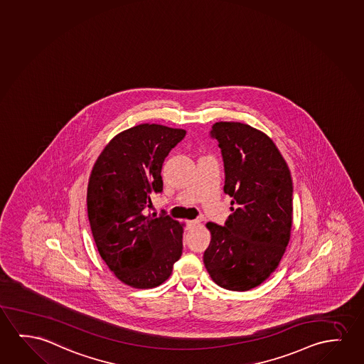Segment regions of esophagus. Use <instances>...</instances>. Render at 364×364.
<instances>
[{
    "instance_id": "esophagus-1",
    "label": "esophagus",
    "mask_w": 364,
    "mask_h": 364,
    "mask_svg": "<svg viewBox=\"0 0 364 364\" xmlns=\"http://www.w3.org/2000/svg\"><path fill=\"white\" fill-rule=\"evenodd\" d=\"M198 224H199V220H189V222H186V229H193Z\"/></svg>"
}]
</instances>
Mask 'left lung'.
<instances>
[{
	"mask_svg": "<svg viewBox=\"0 0 364 364\" xmlns=\"http://www.w3.org/2000/svg\"><path fill=\"white\" fill-rule=\"evenodd\" d=\"M222 150L232 215L222 225L208 223L211 240L204 264L211 279L245 291L274 272L289 242L293 181L274 142L242 122H215L210 132Z\"/></svg>",
	"mask_w": 364,
	"mask_h": 364,
	"instance_id": "8db88e82",
	"label": "left lung"
}]
</instances>
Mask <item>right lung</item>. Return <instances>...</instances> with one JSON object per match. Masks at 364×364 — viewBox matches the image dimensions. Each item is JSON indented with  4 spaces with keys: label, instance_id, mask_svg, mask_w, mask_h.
<instances>
[{
    "label": "right lung",
    "instance_id": "obj_1",
    "mask_svg": "<svg viewBox=\"0 0 364 364\" xmlns=\"http://www.w3.org/2000/svg\"><path fill=\"white\" fill-rule=\"evenodd\" d=\"M183 129L141 124L117 134L96 160L87 185V214L96 247L122 283L149 289L168 279L183 253V224L146 215L163 191L165 158Z\"/></svg>",
    "mask_w": 364,
    "mask_h": 364
}]
</instances>
